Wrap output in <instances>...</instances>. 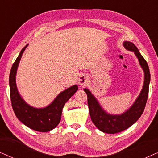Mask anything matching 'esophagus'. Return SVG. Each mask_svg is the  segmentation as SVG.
Instances as JSON below:
<instances>
[{
  "label": "esophagus",
  "instance_id": "1",
  "mask_svg": "<svg viewBox=\"0 0 158 158\" xmlns=\"http://www.w3.org/2000/svg\"><path fill=\"white\" fill-rule=\"evenodd\" d=\"M89 82V78L86 75H81L79 77V85H87Z\"/></svg>",
  "mask_w": 158,
  "mask_h": 158
}]
</instances>
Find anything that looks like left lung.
Returning <instances> with one entry per match:
<instances>
[{"instance_id": "left-lung-1", "label": "left lung", "mask_w": 158, "mask_h": 158, "mask_svg": "<svg viewBox=\"0 0 158 158\" xmlns=\"http://www.w3.org/2000/svg\"><path fill=\"white\" fill-rule=\"evenodd\" d=\"M123 45L127 50L134 52L139 61V64L144 72V82L143 88L132 106L122 114H109L101 108L97 99L94 97L93 95H92L89 89H84L87 93L89 114L94 125L102 132L110 134L121 132L134 124L142 114L148 98L150 81V73L148 64L139 52L138 48L132 42L125 41Z\"/></svg>"}]
</instances>
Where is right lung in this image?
I'll return each instance as SVG.
<instances>
[{
  "label": "right lung",
  "instance_id": "right-lung-1",
  "mask_svg": "<svg viewBox=\"0 0 158 158\" xmlns=\"http://www.w3.org/2000/svg\"><path fill=\"white\" fill-rule=\"evenodd\" d=\"M27 45L22 49L10 71L9 87L11 105L16 117L24 125L39 132H48L59 124L63 108L68 100L77 91L78 86L73 85L62 92L52 103L45 108L36 109L27 104L18 93L16 85V73L22 55Z\"/></svg>",
  "mask_w": 158,
  "mask_h": 158
}]
</instances>
